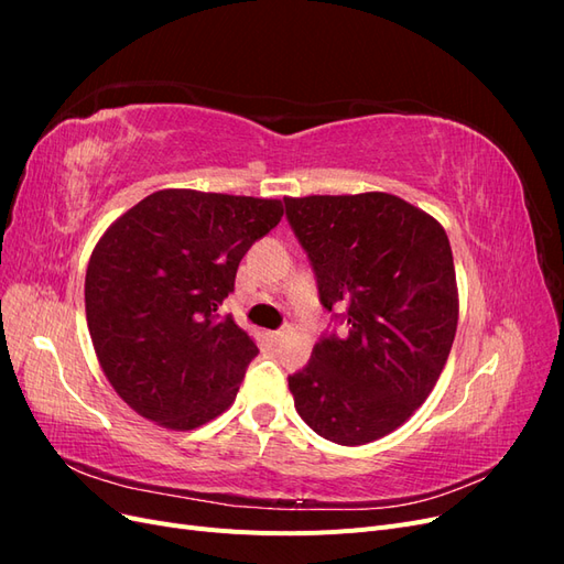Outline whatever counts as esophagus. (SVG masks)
<instances>
[{
    "label": "esophagus",
    "mask_w": 564,
    "mask_h": 564,
    "mask_svg": "<svg viewBox=\"0 0 564 564\" xmlns=\"http://www.w3.org/2000/svg\"><path fill=\"white\" fill-rule=\"evenodd\" d=\"M268 338L272 340V344H280V340L284 338V332H270V334H268Z\"/></svg>",
    "instance_id": "obj_1"
}]
</instances>
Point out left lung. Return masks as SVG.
<instances>
[{
  "instance_id": "obj_1",
  "label": "left lung",
  "mask_w": 564,
  "mask_h": 564,
  "mask_svg": "<svg viewBox=\"0 0 564 564\" xmlns=\"http://www.w3.org/2000/svg\"><path fill=\"white\" fill-rule=\"evenodd\" d=\"M284 207L322 305L348 313V334L322 338L289 377L294 406L324 440L367 445L409 421L447 365L458 322L449 237L388 193L284 197Z\"/></svg>"
}]
</instances>
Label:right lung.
<instances>
[{
	"mask_svg": "<svg viewBox=\"0 0 564 564\" xmlns=\"http://www.w3.org/2000/svg\"><path fill=\"white\" fill-rule=\"evenodd\" d=\"M282 214L280 199L166 187L100 235L84 280L87 324L100 369L135 414L193 431L235 402L259 348L218 308Z\"/></svg>",
	"mask_w": 564,
	"mask_h": 564,
	"instance_id": "1",
	"label": "right lung"
}]
</instances>
